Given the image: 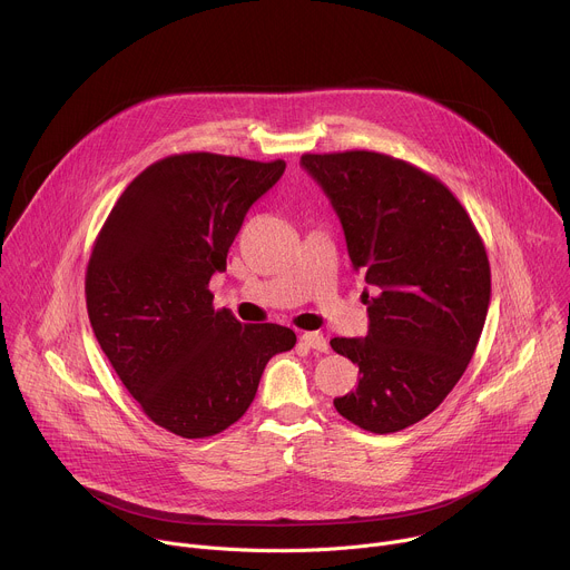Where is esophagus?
I'll return each mask as SVG.
<instances>
[{
  "label": "esophagus",
  "instance_id": "esophagus-1",
  "mask_svg": "<svg viewBox=\"0 0 570 570\" xmlns=\"http://www.w3.org/2000/svg\"><path fill=\"white\" fill-rule=\"evenodd\" d=\"M299 343H302L304 347H308V350H315V352H327V350H330L327 338H324V336L317 334V332L302 334V336H299Z\"/></svg>",
  "mask_w": 570,
  "mask_h": 570
}]
</instances>
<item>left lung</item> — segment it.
<instances>
[{"label": "left lung", "mask_w": 570, "mask_h": 570, "mask_svg": "<svg viewBox=\"0 0 570 570\" xmlns=\"http://www.w3.org/2000/svg\"><path fill=\"white\" fill-rule=\"evenodd\" d=\"M299 165L332 200L363 291L365 338H334L358 365L336 411L370 433L431 415L464 374L492 297L484 243L435 176L374 150L304 153Z\"/></svg>", "instance_id": "obj_1"}]
</instances>
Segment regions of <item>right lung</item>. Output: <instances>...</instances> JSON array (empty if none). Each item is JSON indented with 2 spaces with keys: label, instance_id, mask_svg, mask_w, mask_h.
Instances as JSON below:
<instances>
[{
  "label": "right lung",
  "instance_id": "right-lung-1",
  "mask_svg": "<svg viewBox=\"0 0 570 570\" xmlns=\"http://www.w3.org/2000/svg\"><path fill=\"white\" fill-rule=\"evenodd\" d=\"M286 161L169 155L119 196L92 248L86 302L95 336L150 422L212 438L250 409L266 363L295 345L282 324L214 308L209 279L243 218Z\"/></svg>",
  "mask_w": 570,
  "mask_h": 570
}]
</instances>
